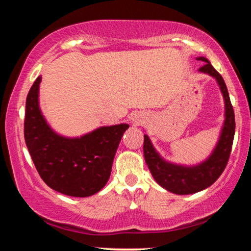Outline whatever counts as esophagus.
<instances>
[{
  "instance_id": "esophagus-1",
  "label": "esophagus",
  "mask_w": 251,
  "mask_h": 251,
  "mask_svg": "<svg viewBox=\"0 0 251 251\" xmlns=\"http://www.w3.org/2000/svg\"><path fill=\"white\" fill-rule=\"evenodd\" d=\"M130 120H131V123H133V124L135 125V126H137V125H139L142 123V120H141V117H139L138 115H134V116H131L130 117Z\"/></svg>"
}]
</instances>
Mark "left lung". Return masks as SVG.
Segmentation results:
<instances>
[{"label":"left lung","instance_id":"1","mask_svg":"<svg viewBox=\"0 0 251 251\" xmlns=\"http://www.w3.org/2000/svg\"><path fill=\"white\" fill-rule=\"evenodd\" d=\"M197 59L205 62L198 72L216 79L225 103L224 124L210 155L205 160L195 165L173 163L165 159L156 151L148 135H144V157L152 177L164 189L176 195L195 194L214 184L228 163L235 136V114L225 80L206 57L199 56Z\"/></svg>","mask_w":251,"mask_h":251}]
</instances>
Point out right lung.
<instances>
[{"mask_svg": "<svg viewBox=\"0 0 251 251\" xmlns=\"http://www.w3.org/2000/svg\"><path fill=\"white\" fill-rule=\"evenodd\" d=\"M40 75L25 104L24 138L42 179L72 197H90L107 184L117 147L128 124L100 126L77 137L55 131L40 107Z\"/></svg>", "mask_w": 251, "mask_h": 251, "instance_id": "add662e5", "label": "right lung"}]
</instances>
